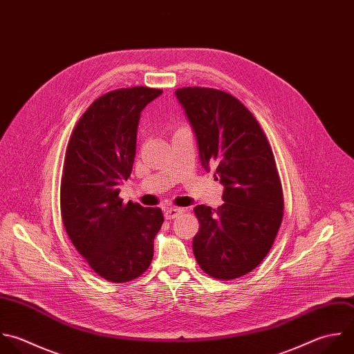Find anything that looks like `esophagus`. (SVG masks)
Instances as JSON below:
<instances>
[{
    "instance_id": "1",
    "label": "esophagus",
    "mask_w": 354,
    "mask_h": 354,
    "mask_svg": "<svg viewBox=\"0 0 354 354\" xmlns=\"http://www.w3.org/2000/svg\"><path fill=\"white\" fill-rule=\"evenodd\" d=\"M183 212V209H180V208H168L165 212H164V216H165V219H168V221H171V219H175V218H178L180 214Z\"/></svg>"
}]
</instances>
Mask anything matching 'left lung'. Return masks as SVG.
Segmentation results:
<instances>
[{
	"label": "left lung",
	"instance_id": "1",
	"mask_svg": "<svg viewBox=\"0 0 354 354\" xmlns=\"http://www.w3.org/2000/svg\"><path fill=\"white\" fill-rule=\"evenodd\" d=\"M197 136L204 168L225 186L218 209L197 205L193 252L214 279L234 280L269 254L284 215V196L270 143L252 113L233 95L201 86L175 91Z\"/></svg>",
	"mask_w": 354,
	"mask_h": 354
}]
</instances>
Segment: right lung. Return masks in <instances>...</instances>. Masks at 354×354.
I'll use <instances>...</instances> for the list:
<instances>
[{"label":"right lung","mask_w":354,"mask_h":354,"mask_svg":"<svg viewBox=\"0 0 354 354\" xmlns=\"http://www.w3.org/2000/svg\"><path fill=\"white\" fill-rule=\"evenodd\" d=\"M162 93L120 88L97 97L75 124L60 182L63 226L91 269L111 283H128L150 266L160 208L122 203L120 185L131 175L140 111Z\"/></svg>","instance_id":"right-lung-1"}]
</instances>
